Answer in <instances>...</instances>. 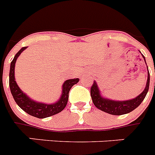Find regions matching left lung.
<instances>
[{"instance_id":"left-lung-1","label":"left lung","mask_w":155,"mask_h":155,"mask_svg":"<svg viewBox=\"0 0 155 155\" xmlns=\"http://www.w3.org/2000/svg\"><path fill=\"white\" fill-rule=\"evenodd\" d=\"M143 58L145 61V58L143 55ZM147 70H148V68H147ZM149 83H150V73H149L148 71L146 87H145L144 91H143L139 96L137 97L134 99H132V100L116 101L109 100V99L102 97L101 96L100 91H99V89L97 85V83L94 81V83H93L91 88V97H92L93 103L98 109L108 113V114H111V115H121L127 114V113H130L132 111H134L142 103V101L146 97L147 94L148 92Z\"/></svg>"}]
</instances>
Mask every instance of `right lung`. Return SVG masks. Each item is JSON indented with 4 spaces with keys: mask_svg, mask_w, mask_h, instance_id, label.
<instances>
[{
    "mask_svg": "<svg viewBox=\"0 0 155 155\" xmlns=\"http://www.w3.org/2000/svg\"><path fill=\"white\" fill-rule=\"evenodd\" d=\"M27 47H25L19 50V51L16 54L14 59L11 63L10 72H9V87H10L11 92L12 94L13 98L16 104L21 107V109L32 116L37 117L38 118H44L56 115L58 113L61 112L65 107L67 103H68V93H69L70 89L72 88V86L76 84L79 79H68L64 82L62 87V94H61V98L56 103L52 104H47L38 103V102L31 100L30 98L28 97L20 90V88L16 83L15 79V65L16 60L20 55V54Z\"/></svg>",
    "mask_w": 155,
    "mask_h": 155,
    "instance_id": "1",
    "label": "right lung"
}]
</instances>
